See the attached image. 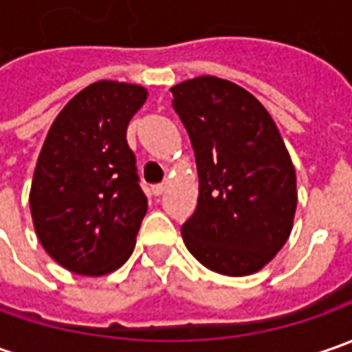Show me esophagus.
<instances>
[{
    "label": "esophagus",
    "instance_id": "esophagus-1",
    "mask_svg": "<svg viewBox=\"0 0 352 352\" xmlns=\"http://www.w3.org/2000/svg\"><path fill=\"white\" fill-rule=\"evenodd\" d=\"M151 190H153V194H155V196H160V194H164L166 186H164V184H155V186H153Z\"/></svg>",
    "mask_w": 352,
    "mask_h": 352
}]
</instances>
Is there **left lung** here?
Wrapping results in <instances>:
<instances>
[{
	"label": "left lung",
	"mask_w": 352,
	"mask_h": 352,
	"mask_svg": "<svg viewBox=\"0 0 352 352\" xmlns=\"http://www.w3.org/2000/svg\"><path fill=\"white\" fill-rule=\"evenodd\" d=\"M196 155L199 196L182 225L188 250L225 276H247L288 241L296 170L268 111L247 89L215 76L170 88Z\"/></svg>",
	"instance_id": "left-lung-1"
}]
</instances>
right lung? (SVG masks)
Instances as JSON below:
<instances>
[{
  "label": "right lung",
  "mask_w": 352,
  "mask_h": 352,
  "mask_svg": "<svg viewBox=\"0 0 352 352\" xmlns=\"http://www.w3.org/2000/svg\"><path fill=\"white\" fill-rule=\"evenodd\" d=\"M146 89L96 82L54 119L31 184L34 231L48 254L76 274L119 268L135 247L146 196L127 125Z\"/></svg>",
  "instance_id": "add662e5"
}]
</instances>
